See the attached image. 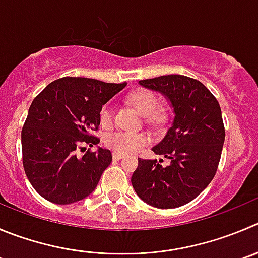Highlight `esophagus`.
I'll use <instances>...</instances> for the list:
<instances>
[{
	"instance_id": "esophagus-1",
	"label": "esophagus",
	"mask_w": 258,
	"mask_h": 258,
	"mask_svg": "<svg viewBox=\"0 0 258 258\" xmlns=\"http://www.w3.org/2000/svg\"><path fill=\"white\" fill-rule=\"evenodd\" d=\"M124 156L125 154L121 153V152H114V153H112V158H114L115 161H120L121 158H124Z\"/></svg>"
}]
</instances>
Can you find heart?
<instances>
[{
    "label": "heart",
    "instance_id": "obj_1",
    "mask_svg": "<svg viewBox=\"0 0 258 258\" xmlns=\"http://www.w3.org/2000/svg\"><path fill=\"white\" fill-rule=\"evenodd\" d=\"M127 101L131 102L142 116H149L151 119H159L161 114L156 112L158 107V100L151 91L137 90L127 95ZM100 122L102 126H109L112 122V107L110 104L104 105L100 110ZM149 142V137L146 133L116 131L105 137V144L117 152L132 153L137 152Z\"/></svg>",
    "mask_w": 258,
    "mask_h": 258
}]
</instances>
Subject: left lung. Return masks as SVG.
I'll use <instances>...</instances> for the list:
<instances>
[{
    "label": "left lung",
    "mask_w": 258,
    "mask_h": 258,
    "mask_svg": "<svg viewBox=\"0 0 258 258\" xmlns=\"http://www.w3.org/2000/svg\"><path fill=\"white\" fill-rule=\"evenodd\" d=\"M139 85L167 100L173 119L163 139L152 148L170 164L163 167L157 159L139 158L132 185L152 207H182L205 190L217 172L225 138L222 110L203 83L186 76H161Z\"/></svg>",
    "instance_id": "obj_1"
}]
</instances>
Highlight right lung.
Masks as SVG:
<instances>
[{
  "mask_svg": "<svg viewBox=\"0 0 258 258\" xmlns=\"http://www.w3.org/2000/svg\"><path fill=\"white\" fill-rule=\"evenodd\" d=\"M126 83L64 77L49 83L34 99L21 132L23 163L36 192L50 203L67 205L94 192L111 163V152L97 147L82 157L76 149L99 138L90 132L100 125L102 105Z\"/></svg>",
  "mask_w": 258,
  "mask_h": 258,
  "instance_id": "obj_1",
  "label": "right lung"
}]
</instances>
